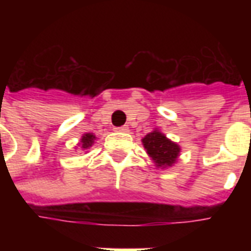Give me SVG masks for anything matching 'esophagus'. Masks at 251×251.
<instances>
[{
  "label": "esophagus",
  "instance_id": "34e87169",
  "mask_svg": "<svg viewBox=\"0 0 251 251\" xmlns=\"http://www.w3.org/2000/svg\"><path fill=\"white\" fill-rule=\"evenodd\" d=\"M115 131H118V133H127V131H129V127H127V126H121V127H115Z\"/></svg>",
  "mask_w": 251,
  "mask_h": 251
}]
</instances>
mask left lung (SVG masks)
I'll return each mask as SVG.
<instances>
[{
	"mask_svg": "<svg viewBox=\"0 0 251 251\" xmlns=\"http://www.w3.org/2000/svg\"><path fill=\"white\" fill-rule=\"evenodd\" d=\"M142 145L147 151L156 168L167 169L174 167L180 156V147L164 134L163 131L154 127L151 133L141 140Z\"/></svg>",
	"mask_w": 251,
	"mask_h": 251,
	"instance_id": "left-lung-1",
	"label": "left lung"
}]
</instances>
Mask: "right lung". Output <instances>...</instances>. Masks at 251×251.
I'll return each mask as SVG.
<instances>
[{
	"instance_id": "1",
	"label": "right lung",
	"mask_w": 251,
	"mask_h": 251,
	"mask_svg": "<svg viewBox=\"0 0 251 251\" xmlns=\"http://www.w3.org/2000/svg\"><path fill=\"white\" fill-rule=\"evenodd\" d=\"M95 141H97V136L94 133H84L80 137V141L77 142V147L83 149V151H87V149L93 147Z\"/></svg>"
}]
</instances>
